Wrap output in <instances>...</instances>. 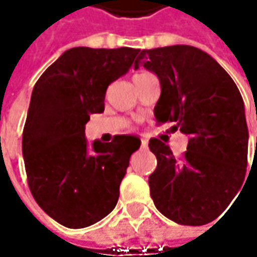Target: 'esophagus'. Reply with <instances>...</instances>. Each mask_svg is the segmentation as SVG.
<instances>
[{"instance_id":"esophagus-1","label":"esophagus","mask_w":257,"mask_h":257,"mask_svg":"<svg viewBox=\"0 0 257 257\" xmlns=\"http://www.w3.org/2000/svg\"><path fill=\"white\" fill-rule=\"evenodd\" d=\"M140 143H142V147H143V149H146V147L149 146V142H147L146 139H140Z\"/></svg>"}]
</instances>
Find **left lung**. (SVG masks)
Segmentation results:
<instances>
[{
    "label": "left lung",
    "mask_w": 257,
    "mask_h": 257,
    "mask_svg": "<svg viewBox=\"0 0 257 257\" xmlns=\"http://www.w3.org/2000/svg\"><path fill=\"white\" fill-rule=\"evenodd\" d=\"M142 65L162 84L157 124L174 123L173 128L190 137L180 157L159 139L150 140L157 157L149 177L154 206L179 224L213 222L246 176L249 132L240 91L222 65L192 45L137 51L134 68Z\"/></svg>",
    "instance_id": "1"
}]
</instances>
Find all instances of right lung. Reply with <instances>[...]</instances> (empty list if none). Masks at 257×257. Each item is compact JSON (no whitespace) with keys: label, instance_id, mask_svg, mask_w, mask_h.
Instances as JSON below:
<instances>
[{"label":"right lung","instance_id":"right-lung-1","mask_svg":"<svg viewBox=\"0 0 257 257\" xmlns=\"http://www.w3.org/2000/svg\"><path fill=\"white\" fill-rule=\"evenodd\" d=\"M137 51L75 47L35 83L23 132L27 182L38 206L65 227H87L117 204L140 140L114 136L90 149L84 130L91 114L103 113L107 87L128 71Z\"/></svg>","mask_w":257,"mask_h":257}]
</instances>
